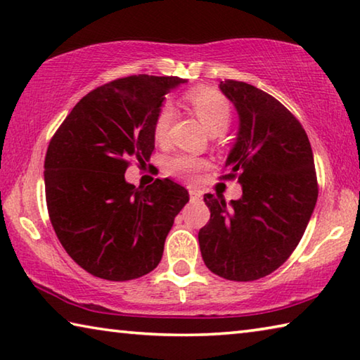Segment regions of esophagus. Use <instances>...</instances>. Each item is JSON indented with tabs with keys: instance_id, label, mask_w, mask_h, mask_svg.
Returning <instances> with one entry per match:
<instances>
[{
	"instance_id": "1",
	"label": "esophagus",
	"mask_w": 360,
	"mask_h": 360,
	"mask_svg": "<svg viewBox=\"0 0 360 360\" xmlns=\"http://www.w3.org/2000/svg\"><path fill=\"white\" fill-rule=\"evenodd\" d=\"M188 195H191V200H200V198H202V191H197V188H191V191H188Z\"/></svg>"
}]
</instances>
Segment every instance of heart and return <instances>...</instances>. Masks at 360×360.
I'll return each mask as SVG.
<instances>
[{
    "label": "heart",
    "instance_id": "heart-1",
    "mask_svg": "<svg viewBox=\"0 0 360 360\" xmlns=\"http://www.w3.org/2000/svg\"><path fill=\"white\" fill-rule=\"evenodd\" d=\"M184 103L203 122V125L212 135L222 133L230 125L231 106L229 100L216 89L195 87L184 94ZM173 119V106L169 103L162 105L154 120V138L158 143H163L168 138ZM206 167H208V162L205 158L191 154H174L165 160L167 173L186 181H192L195 174Z\"/></svg>",
    "mask_w": 360,
    "mask_h": 360
}]
</instances>
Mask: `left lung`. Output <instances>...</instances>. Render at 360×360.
<instances>
[{
  "mask_svg": "<svg viewBox=\"0 0 360 360\" xmlns=\"http://www.w3.org/2000/svg\"><path fill=\"white\" fill-rule=\"evenodd\" d=\"M222 94L240 115L238 138L222 179L243 187L225 203L205 193L210 222L198 231L205 265L230 281L270 275L294 252L318 200V178L307 131L288 108L264 90L222 81Z\"/></svg>",
  "mask_w": 360,
  "mask_h": 360,
  "instance_id": "left-lung-1",
  "label": "left lung"
}]
</instances>
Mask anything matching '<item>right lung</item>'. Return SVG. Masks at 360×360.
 I'll return each mask as SVG.
<instances>
[{
    "mask_svg": "<svg viewBox=\"0 0 360 360\" xmlns=\"http://www.w3.org/2000/svg\"><path fill=\"white\" fill-rule=\"evenodd\" d=\"M186 79L138 75L81 98L49 143L44 160L49 217L70 257L108 281H130L158 265L188 192L169 179L135 187L131 158L154 150V120L165 95Z\"/></svg>",
    "mask_w": 360,
    "mask_h": 360,
    "instance_id": "right-lung-1",
    "label": "right lung"
}]
</instances>
